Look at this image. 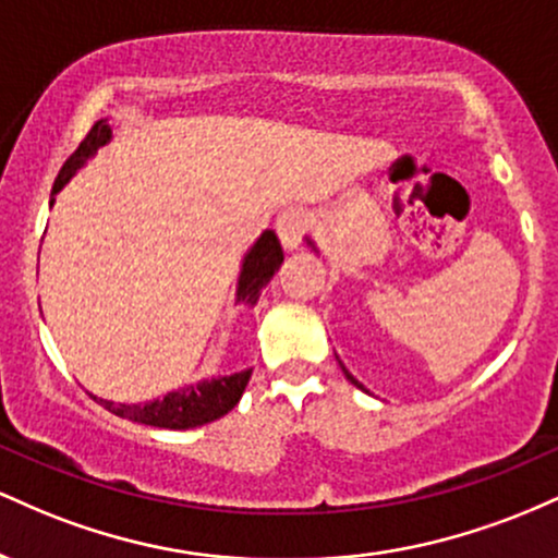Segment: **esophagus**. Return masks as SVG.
Segmentation results:
<instances>
[{"mask_svg":"<svg viewBox=\"0 0 558 558\" xmlns=\"http://www.w3.org/2000/svg\"><path fill=\"white\" fill-rule=\"evenodd\" d=\"M306 228H310V220H306V215L299 213V209H288V213L278 215V222H275V230H278V239L283 243L286 252L299 248Z\"/></svg>","mask_w":558,"mask_h":558,"instance_id":"1","label":"esophagus"}]
</instances>
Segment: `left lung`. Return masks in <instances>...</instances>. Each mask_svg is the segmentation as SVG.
<instances>
[{
  "label": "left lung",
  "instance_id": "8db88e82",
  "mask_svg": "<svg viewBox=\"0 0 558 558\" xmlns=\"http://www.w3.org/2000/svg\"><path fill=\"white\" fill-rule=\"evenodd\" d=\"M306 243H310V246H315V243H312L310 239H306ZM338 364H341V362H338ZM341 369H343V375H345V377H349V380H351V383H354V386H356V388H362V390H364V386H362V383H360V380H356V377H354V375H351V373H349V369H345V367H343V364H341Z\"/></svg>",
  "mask_w": 558,
  "mask_h": 558
}]
</instances>
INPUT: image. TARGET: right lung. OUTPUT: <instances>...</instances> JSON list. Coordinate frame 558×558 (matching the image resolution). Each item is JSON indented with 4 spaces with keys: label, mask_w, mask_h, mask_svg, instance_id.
I'll return each instance as SVG.
<instances>
[{
    "label": "right lung",
    "mask_w": 558,
    "mask_h": 558,
    "mask_svg": "<svg viewBox=\"0 0 558 558\" xmlns=\"http://www.w3.org/2000/svg\"><path fill=\"white\" fill-rule=\"evenodd\" d=\"M112 138V128L107 125V120L92 125V131L86 133V138L81 141L78 149L68 157V162L62 165L60 175H57L52 196L57 191H62L70 178L78 172L86 159L96 155V149L107 144ZM54 204V198H52ZM283 265V248H280L278 235L272 230H265L259 235L257 243L248 248V254L243 257L241 275H239V291H235V301L254 306L259 299V291L270 283V278L278 272V267ZM252 369H243V373L228 375V377H213V380H202L196 386L172 390L165 399H155L146 403H114L107 399H94L105 409H110L118 417L141 422V425L151 427H168V430H189V427L207 425V422L220 420L222 414H228L230 409L239 403L246 388Z\"/></svg>",
    "instance_id": "right-lung-1"
}]
</instances>
